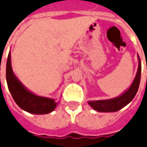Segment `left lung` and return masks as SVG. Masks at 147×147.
Returning a JSON list of instances; mask_svg holds the SVG:
<instances>
[{"label":"left lung","instance_id":"8db88e82","mask_svg":"<svg viewBox=\"0 0 147 147\" xmlns=\"http://www.w3.org/2000/svg\"><path fill=\"white\" fill-rule=\"evenodd\" d=\"M137 57L139 61L137 72L129 88H128L121 95L115 98L99 100H89L88 104L93 110L98 112H115L125 107L127 104H129L133 100L139 89L141 76V61L139 55H137Z\"/></svg>","mask_w":147,"mask_h":147}]
</instances>
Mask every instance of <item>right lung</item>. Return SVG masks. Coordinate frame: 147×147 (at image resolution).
Returning a JSON list of instances; mask_svg holds the SVG:
<instances>
[{
	"label": "right lung",
	"instance_id": "obj_1",
	"mask_svg": "<svg viewBox=\"0 0 147 147\" xmlns=\"http://www.w3.org/2000/svg\"><path fill=\"white\" fill-rule=\"evenodd\" d=\"M6 79L7 87L14 100L25 111L34 115H46L54 111L58 104L54 99L36 95L19 81L12 70L11 52L7 60Z\"/></svg>",
	"mask_w": 147,
	"mask_h": 147
}]
</instances>
